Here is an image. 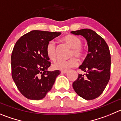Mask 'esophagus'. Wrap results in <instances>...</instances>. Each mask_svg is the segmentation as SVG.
<instances>
[{"label": "esophagus", "mask_w": 121, "mask_h": 121, "mask_svg": "<svg viewBox=\"0 0 121 121\" xmlns=\"http://www.w3.org/2000/svg\"><path fill=\"white\" fill-rule=\"evenodd\" d=\"M61 73H63V74H65V73H67V70H61Z\"/></svg>", "instance_id": "34e87169"}]
</instances>
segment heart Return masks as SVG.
Wrapping results in <instances>:
<instances>
[{"label":"heart","instance_id":"heart-1","mask_svg":"<svg viewBox=\"0 0 121 121\" xmlns=\"http://www.w3.org/2000/svg\"><path fill=\"white\" fill-rule=\"evenodd\" d=\"M62 42L72 48L70 52L69 57H73L68 60H59L53 64L54 69L60 70H67L72 67H76L78 64L76 57L78 59L83 58L85 51L82 47V40L78 37L73 35H67L62 38ZM46 52L48 58L52 61H55L57 58V47L54 41H50L48 43L46 47Z\"/></svg>","mask_w":121,"mask_h":121}]
</instances>
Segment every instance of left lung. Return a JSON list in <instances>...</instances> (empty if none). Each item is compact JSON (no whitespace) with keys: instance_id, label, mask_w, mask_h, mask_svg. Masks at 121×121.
I'll list each match as a JSON object with an SVG mask.
<instances>
[{"instance_id":"8db88e82","label":"left lung","mask_w":121,"mask_h":121,"mask_svg":"<svg viewBox=\"0 0 121 121\" xmlns=\"http://www.w3.org/2000/svg\"><path fill=\"white\" fill-rule=\"evenodd\" d=\"M71 33L84 37L88 46V54L79 67L85 73L78 74L73 88L83 99L93 100L103 93L110 79L111 59L109 47L103 38L91 29Z\"/></svg>"}]
</instances>
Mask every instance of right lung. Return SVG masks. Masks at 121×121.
<instances>
[{"label": "right lung", "instance_id": "obj_1", "mask_svg": "<svg viewBox=\"0 0 121 121\" xmlns=\"http://www.w3.org/2000/svg\"><path fill=\"white\" fill-rule=\"evenodd\" d=\"M60 35V32L33 30L21 36L15 45L11 55L12 77L27 99H43L60 73L59 70H47L51 62L46 52L48 43Z\"/></svg>", "mask_w": 121, "mask_h": 121}]
</instances>
